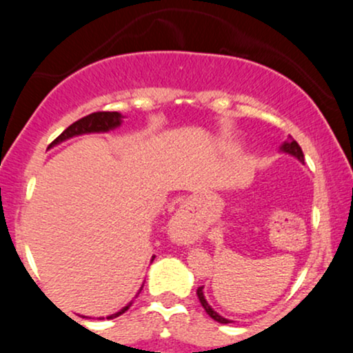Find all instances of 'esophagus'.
I'll return each mask as SVG.
<instances>
[{"label":"esophagus","mask_w":353,"mask_h":353,"mask_svg":"<svg viewBox=\"0 0 353 353\" xmlns=\"http://www.w3.org/2000/svg\"><path fill=\"white\" fill-rule=\"evenodd\" d=\"M185 212H188V210L184 209V205H181L179 208V210H177L176 212V216L172 217V225L174 228H177V229H181V230H185L184 228H185Z\"/></svg>","instance_id":"1"}]
</instances>
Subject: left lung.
I'll return each mask as SVG.
<instances>
[{"label": "left lung", "mask_w": 353, "mask_h": 353, "mask_svg": "<svg viewBox=\"0 0 353 353\" xmlns=\"http://www.w3.org/2000/svg\"><path fill=\"white\" fill-rule=\"evenodd\" d=\"M281 151L285 152V154H290V156H294V157H297V159L301 161V163L303 164V152H302L301 145H299L297 141H294L292 137H289V139H287L285 143H283V144L281 145ZM202 289H204V287H199V289H197V297H199L201 305L204 307L205 312H208L209 317L214 319V320H216V322H219V323H230L229 319H225V317H222V315H219L217 312L214 310L212 307L209 305L208 301H205L204 292H202Z\"/></svg>", "instance_id": "1"}]
</instances>
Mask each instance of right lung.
Instances as JSON below:
<instances>
[{"label":"right lung","instance_id":"1","mask_svg":"<svg viewBox=\"0 0 353 353\" xmlns=\"http://www.w3.org/2000/svg\"><path fill=\"white\" fill-rule=\"evenodd\" d=\"M121 123H123V114L121 112H109V111H101V112H92V114H89L86 117H83V119L76 121V123H72L70 128L64 129L61 134L56 137L54 141H52L51 145H56L59 143H63V141L66 139H71V137L74 136H81V134H91V132H108V131H112V129L119 128ZM154 261V259H152ZM132 305V302H129L128 305L124 307V309H121L119 312H116V314L109 315L108 319H114V317H119L121 314H124L125 310L129 309V307Z\"/></svg>","mask_w":353,"mask_h":353}]
</instances>
